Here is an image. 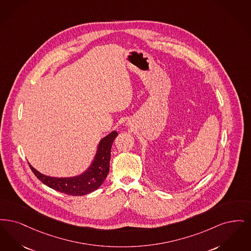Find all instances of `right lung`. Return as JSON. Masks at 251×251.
I'll list each match as a JSON object with an SVG mask.
<instances>
[{
  "mask_svg": "<svg viewBox=\"0 0 251 251\" xmlns=\"http://www.w3.org/2000/svg\"><path fill=\"white\" fill-rule=\"evenodd\" d=\"M118 133L116 131H112L100 141L94 160L81 175L58 178L42 175L29 164L30 168L44 185H48L56 191L72 196L86 195L97 190L103 184L109 174L110 149Z\"/></svg>",
  "mask_w": 251,
  "mask_h": 251,
  "instance_id": "add662e5",
  "label": "right lung"
}]
</instances>
